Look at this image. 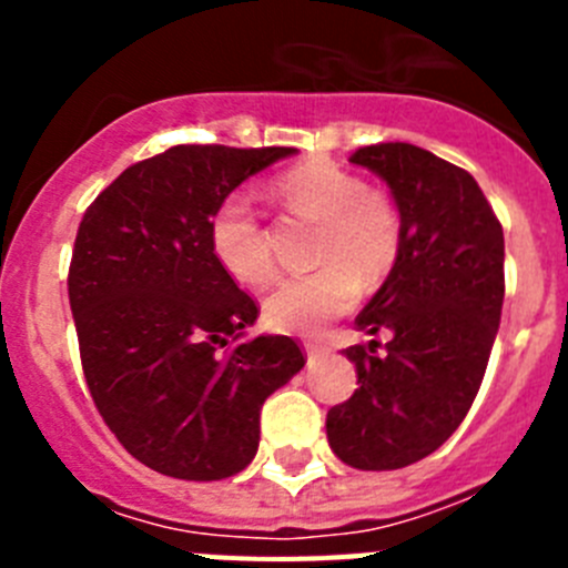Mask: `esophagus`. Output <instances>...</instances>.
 <instances>
[{"label":"esophagus","instance_id":"34e87169","mask_svg":"<svg viewBox=\"0 0 568 568\" xmlns=\"http://www.w3.org/2000/svg\"><path fill=\"white\" fill-rule=\"evenodd\" d=\"M304 349H307V358H318V355L327 353V346L315 344V341H307V344H304Z\"/></svg>","mask_w":568,"mask_h":568}]
</instances>
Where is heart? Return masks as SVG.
<instances>
[{
  "label": "heart",
  "instance_id": "b5f03b06",
  "mask_svg": "<svg viewBox=\"0 0 568 568\" xmlns=\"http://www.w3.org/2000/svg\"><path fill=\"white\" fill-rule=\"evenodd\" d=\"M284 213L318 222L313 261L318 270L281 281L264 301V318L284 333L313 335L349 313L364 284L393 273L404 247V215L395 195L369 187L329 159L295 164L275 179ZM210 253L244 287H264L275 275L270 230L247 193H227L210 215Z\"/></svg>",
  "mask_w": 568,
  "mask_h": 568
}]
</instances>
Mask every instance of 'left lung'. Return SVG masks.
<instances>
[{
  "label": "left lung",
  "instance_id": "left-lung-1",
  "mask_svg": "<svg viewBox=\"0 0 568 568\" xmlns=\"http://www.w3.org/2000/svg\"><path fill=\"white\" fill-rule=\"evenodd\" d=\"M349 162L389 184L404 247L355 318L389 341L346 349L358 389L327 413V438L355 469H400L433 455L478 395L504 307V227L478 182L429 150L381 142Z\"/></svg>",
  "mask_w": 568,
  "mask_h": 568
}]
</instances>
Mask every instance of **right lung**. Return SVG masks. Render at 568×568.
Segmentation results:
<instances>
[{
    "mask_svg": "<svg viewBox=\"0 0 568 568\" xmlns=\"http://www.w3.org/2000/svg\"><path fill=\"white\" fill-rule=\"evenodd\" d=\"M293 148L175 144L135 162L79 224L68 273L99 415L150 469L222 480L255 458L261 406L307 355L290 335L241 341L258 304L210 253V215Z\"/></svg>",
    "mask_w": 568,
    "mask_h": 568,
    "instance_id": "right-lung-1",
    "label": "right lung"
}]
</instances>
